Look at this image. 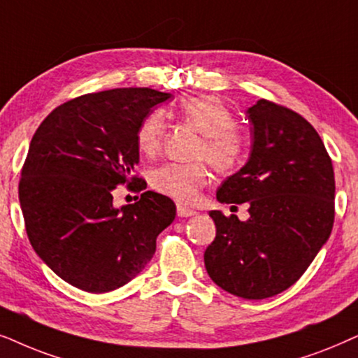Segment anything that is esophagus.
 <instances>
[{
	"label": "esophagus",
	"mask_w": 358,
	"mask_h": 358,
	"mask_svg": "<svg viewBox=\"0 0 358 358\" xmlns=\"http://www.w3.org/2000/svg\"><path fill=\"white\" fill-rule=\"evenodd\" d=\"M176 213H178L180 217H192L196 214V211H193V209H189L187 206H182V204H178V206H176Z\"/></svg>",
	"instance_id": "esophagus-1"
}]
</instances>
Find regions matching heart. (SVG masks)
Returning a JSON list of instances; mask_svg holds the SVG:
<instances>
[{"mask_svg":"<svg viewBox=\"0 0 358 358\" xmlns=\"http://www.w3.org/2000/svg\"><path fill=\"white\" fill-rule=\"evenodd\" d=\"M178 116L185 124L201 134V142L194 159L206 160L219 173H231L245 159L247 137L236 127V117L229 108L209 96H194L182 101ZM165 117L160 111H152L142 119L136 131V144L142 155L155 157L162 150L165 136ZM206 165L165 164L152 173V187L182 204L194 203L199 192L208 183Z\"/></svg>","mask_w":358,"mask_h":358,"instance_id":"obj_1","label":"heart"}]
</instances>
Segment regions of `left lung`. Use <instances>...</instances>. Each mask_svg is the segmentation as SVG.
<instances>
[{"label": "left lung", "instance_id": "8db88e82", "mask_svg": "<svg viewBox=\"0 0 358 358\" xmlns=\"http://www.w3.org/2000/svg\"><path fill=\"white\" fill-rule=\"evenodd\" d=\"M250 159L217 188V201L247 203L250 217L211 211L216 237L204 252L217 287L245 299L285 292L301 278L334 226L332 160L316 129L268 99L249 108Z\"/></svg>", "mask_w": 358, "mask_h": 358}]
</instances>
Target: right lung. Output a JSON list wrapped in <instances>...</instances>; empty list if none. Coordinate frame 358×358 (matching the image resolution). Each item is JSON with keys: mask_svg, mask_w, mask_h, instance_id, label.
<instances>
[{"mask_svg": "<svg viewBox=\"0 0 358 358\" xmlns=\"http://www.w3.org/2000/svg\"><path fill=\"white\" fill-rule=\"evenodd\" d=\"M171 96L152 88H116L73 98L47 116L24 160L19 203L36 254L71 287L113 292L155 254L157 236L173 222L169 196L144 192L113 206L114 188H147L136 175V131Z\"/></svg>", "mask_w": 358, "mask_h": 358, "instance_id": "right-lung-1", "label": "right lung"}]
</instances>
